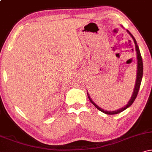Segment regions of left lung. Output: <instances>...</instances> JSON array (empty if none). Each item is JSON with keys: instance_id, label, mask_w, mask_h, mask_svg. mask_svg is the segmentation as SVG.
Instances as JSON below:
<instances>
[{"instance_id": "left-lung-1", "label": "left lung", "mask_w": 152, "mask_h": 152, "mask_svg": "<svg viewBox=\"0 0 152 152\" xmlns=\"http://www.w3.org/2000/svg\"><path fill=\"white\" fill-rule=\"evenodd\" d=\"M128 31L129 34H130V36H132V38H133L134 41V43H135V48H136V51H137V63H138V65H137V80H136V84H135V87H134V92H133V94H132V97H131V99L129 100V102H128V104H126V106H124V107L121 108V109L117 110V111H104V109H101L100 107H99L98 106L96 105V104L94 103L93 101L91 100V99L90 98V96H88V94H88V99L90 100V102H91V104H93V105L95 106L96 108L97 109H99V111H102L103 113H104V114H109V115H114V114H119V113L122 112L123 111H124L125 109H126L127 108H129V106L132 105V104H133L134 100H135L136 98H137V94H138V92H139V88H140V85H141V82H142V76H143V61H142V56H141V53H140V50H139V46H138L137 45V41H136L135 38L133 36H132V34H131L129 31Z\"/></svg>"}]
</instances>
